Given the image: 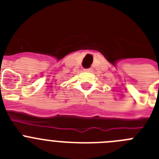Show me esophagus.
<instances>
[{
    "label": "esophagus",
    "mask_w": 159,
    "mask_h": 159,
    "mask_svg": "<svg viewBox=\"0 0 159 159\" xmlns=\"http://www.w3.org/2000/svg\"><path fill=\"white\" fill-rule=\"evenodd\" d=\"M84 71H86V72H92L93 71V68L90 67V68H88V69H84Z\"/></svg>",
    "instance_id": "34e87169"
}]
</instances>
